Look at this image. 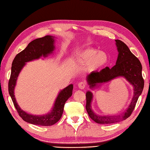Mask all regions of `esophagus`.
Instances as JSON below:
<instances>
[{
	"mask_svg": "<svg viewBox=\"0 0 150 150\" xmlns=\"http://www.w3.org/2000/svg\"><path fill=\"white\" fill-rule=\"evenodd\" d=\"M86 86V83L85 81H81L78 83V87L81 89H83L84 88H85Z\"/></svg>",
	"mask_w": 150,
	"mask_h": 150,
	"instance_id": "obj_1",
	"label": "esophagus"
}]
</instances>
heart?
<instances>
[{"instance_id": "b5f03b06", "label": "heart", "mask_w": 150, "mask_h": 150, "mask_svg": "<svg viewBox=\"0 0 150 150\" xmlns=\"http://www.w3.org/2000/svg\"><path fill=\"white\" fill-rule=\"evenodd\" d=\"M74 61L80 65L88 64L89 71H96L105 66L108 62V55L94 48H86L77 52L74 56Z\"/></svg>"}]
</instances>
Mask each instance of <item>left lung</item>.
Wrapping results in <instances>:
<instances>
[{"instance_id": "8db88e82", "label": "left lung", "mask_w": 150, "mask_h": 150, "mask_svg": "<svg viewBox=\"0 0 150 150\" xmlns=\"http://www.w3.org/2000/svg\"><path fill=\"white\" fill-rule=\"evenodd\" d=\"M115 41L119 52L116 65L111 69L106 67L99 72H91L87 77L88 83L90 88H94L98 83L108 82L117 77L122 76L133 86L134 96L128 108L120 115L99 116L95 114L91 108L93 94L90 91L86 93V111L91 118L99 124H112L129 117L132 114L144 88L142 66L139 60L130 51L128 47L123 42L117 39Z\"/></svg>"}]
</instances>
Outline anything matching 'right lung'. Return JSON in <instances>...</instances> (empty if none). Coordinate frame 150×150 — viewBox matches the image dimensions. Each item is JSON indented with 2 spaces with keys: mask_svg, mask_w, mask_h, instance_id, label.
Masks as SVG:
<instances>
[{
  "mask_svg": "<svg viewBox=\"0 0 150 150\" xmlns=\"http://www.w3.org/2000/svg\"><path fill=\"white\" fill-rule=\"evenodd\" d=\"M54 38L53 36L46 35L33 40L25 49L17 54L12 61L11 74L8 84V93L18 114L24 121L30 124L48 126L56 123L62 115L65 103L72 96L73 85L70 84L59 94L51 112L43 116H34L24 112L18 105L14 97L13 90L16 81L20 71L25 64V62L39 59L42 56L46 57L49 54L52 52L55 48Z\"/></svg>",
  "mask_w": 150,
  "mask_h": 150,
  "instance_id": "right-lung-1",
  "label": "right lung"
}]
</instances>
